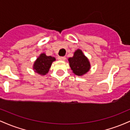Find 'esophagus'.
<instances>
[{
	"label": "esophagus",
	"instance_id": "esophagus-1",
	"mask_svg": "<svg viewBox=\"0 0 130 130\" xmlns=\"http://www.w3.org/2000/svg\"><path fill=\"white\" fill-rule=\"evenodd\" d=\"M65 59H66V58H65V57H58V60H65Z\"/></svg>",
	"mask_w": 130,
	"mask_h": 130
}]
</instances>
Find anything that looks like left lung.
Returning a JSON list of instances; mask_svg holds the SVG:
<instances>
[{
  "mask_svg": "<svg viewBox=\"0 0 130 130\" xmlns=\"http://www.w3.org/2000/svg\"><path fill=\"white\" fill-rule=\"evenodd\" d=\"M68 60L73 73L79 76L84 75L90 69L89 59L79 49L75 51L73 56L68 58Z\"/></svg>",
  "mask_w": 130,
  "mask_h": 130,
  "instance_id": "obj_1",
  "label": "left lung"
}]
</instances>
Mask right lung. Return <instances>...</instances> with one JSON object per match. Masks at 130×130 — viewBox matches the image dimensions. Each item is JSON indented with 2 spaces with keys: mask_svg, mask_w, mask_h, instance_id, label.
<instances>
[{
  "mask_svg": "<svg viewBox=\"0 0 130 130\" xmlns=\"http://www.w3.org/2000/svg\"><path fill=\"white\" fill-rule=\"evenodd\" d=\"M56 60V58L46 56L45 53H41L34 62L33 69L35 73L40 75H45L48 73L52 63Z\"/></svg>",
  "mask_w": 130,
  "mask_h": 130,
  "instance_id": "add662e5",
  "label": "right lung"
}]
</instances>
